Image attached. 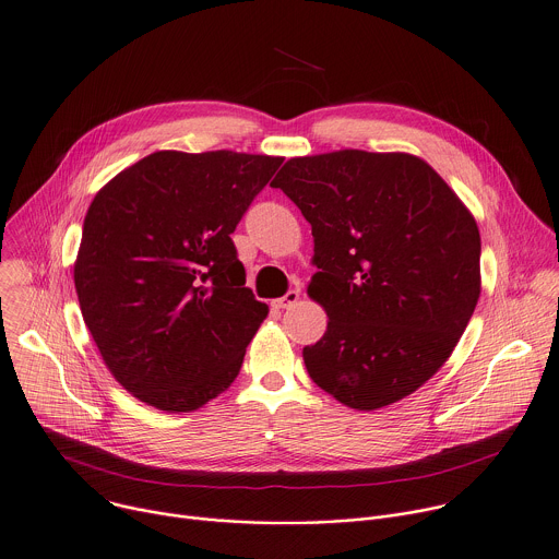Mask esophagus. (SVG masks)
I'll return each mask as SVG.
<instances>
[{
  "label": "esophagus",
  "mask_w": 559,
  "mask_h": 559,
  "mask_svg": "<svg viewBox=\"0 0 559 559\" xmlns=\"http://www.w3.org/2000/svg\"><path fill=\"white\" fill-rule=\"evenodd\" d=\"M298 298H300V292H298V289H289L283 298L274 300V307H276V309H289L292 305H296Z\"/></svg>",
  "instance_id": "obj_1"
}]
</instances>
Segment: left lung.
Instances as JSON below:
<instances>
[{
    "label": "left lung",
    "mask_w": 559,
    "mask_h": 559,
    "mask_svg": "<svg viewBox=\"0 0 559 559\" xmlns=\"http://www.w3.org/2000/svg\"><path fill=\"white\" fill-rule=\"evenodd\" d=\"M311 224L309 296L329 324L309 378L376 411L415 393L454 350L480 296V235L456 193L408 153L289 159L272 181Z\"/></svg>",
    "instance_id": "obj_1"
}]
</instances>
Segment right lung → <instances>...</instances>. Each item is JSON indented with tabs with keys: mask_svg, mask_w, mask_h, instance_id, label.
Here are the masks:
<instances>
[{
	"mask_svg": "<svg viewBox=\"0 0 559 559\" xmlns=\"http://www.w3.org/2000/svg\"><path fill=\"white\" fill-rule=\"evenodd\" d=\"M281 164L157 151L94 198L74 285L107 368L140 402L198 411L239 376L267 305L243 287L230 235Z\"/></svg>",
	"mask_w": 559,
	"mask_h": 559,
	"instance_id": "add662e5",
	"label": "right lung"
}]
</instances>
